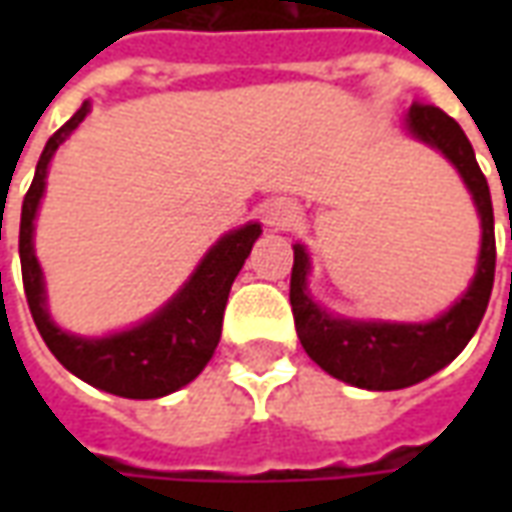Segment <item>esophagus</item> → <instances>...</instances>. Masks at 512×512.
I'll list each match as a JSON object with an SVG mask.
<instances>
[{"label": "esophagus", "mask_w": 512, "mask_h": 512, "mask_svg": "<svg viewBox=\"0 0 512 512\" xmlns=\"http://www.w3.org/2000/svg\"><path fill=\"white\" fill-rule=\"evenodd\" d=\"M296 219H299V208H296L293 202H274L271 211H268V224H271L274 230H285V227H290Z\"/></svg>", "instance_id": "obj_1"}]
</instances>
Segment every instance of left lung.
<instances>
[{"label": "left lung", "mask_w": 512, "mask_h": 512, "mask_svg": "<svg viewBox=\"0 0 512 512\" xmlns=\"http://www.w3.org/2000/svg\"><path fill=\"white\" fill-rule=\"evenodd\" d=\"M406 128L419 142L436 147L472 191L480 213L483 241L472 285L450 310L430 323H381L334 318L321 310L307 293L310 257L301 244L293 246L290 307L296 332L312 362L345 384L373 392H389L419 384L447 367L472 340L491 299L496 268L494 205L483 169L474 158L472 142L463 128L439 106L414 101L406 115ZM512 238V233H510Z\"/></svg>", "instance_id": "left-lung-1"}]
</instances>
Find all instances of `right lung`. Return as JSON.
Returning <instances> with one entry per match:
<instances>
[{
    "mask_svg": "<svg viewBox=\"0 0 512 512\" xmlns=\"http://www.w3.org/2000/svg\"><path fill=\"white\" fill-rule=\"evenodd\" d=\"M87 112H90V101H84L82 109L46 142L32 186L21 205L18 255H21V277H24L29 312L35 318L43 343L49 345L51 354L73 376L120 397H134V400L164 397L194 381L202 373V367L211 362L222 337L224 307L233 279L238 277L244 260L252 252V244L263 230L257 222H249L219 238L216 246H211V252L202 257L189 282L153 318H147L134 329L98 340L62 332L46 310L43 271L32 246V230H35L40 197L46 189L51 156L71 136V131H76Z\"/></svg>",
    "mask_w": 512,
    "mask_h": 512,
    "instance_id": "obj_1",
    "label": "right lung"
}]
</instances>
